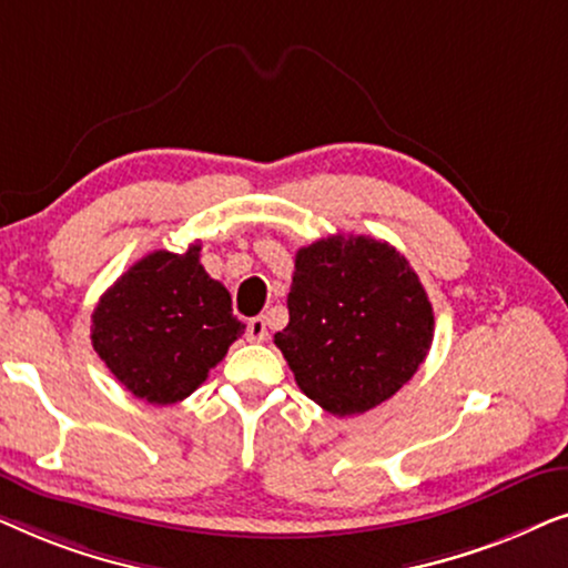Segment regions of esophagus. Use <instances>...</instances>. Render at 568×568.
Listing matches in <instances>:
<instances>
[{
    "label": "esophagus",
    "mask_w": 568,
    "mask_h": 568,
    "mask_svg": "<svg viewBox=\"0 0 568 568\" xmlns=\"http://www.w3.org/2000/svg\"><path fill=\"white\" fill-rule=\"evenodd\" d=\"M266 317H253V321L247 323V338H251L253 344H261V341H266Z\"/></svg>",
    "instance_id": "esophagus-1"
}]
</instances>
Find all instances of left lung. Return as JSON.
<instances>
[{
    "mask_svg": "<svg viewBox=\"0 0 568 568\" xmlns=\"http://www.w3.org/2000/svg\"><path fill=\"white\" fill-rule=\"evenodd\" d=\"M290 323L276 333L300 390L333 416L393 398L429 354L434 313L408 261L383 240L331 235L294 258Z\"/></svg>",
    "mask_w": 568,
    "mask_h": 568,
    "instance_id": "left-lung-1",
    "label": "left lung"
}]
</instances>
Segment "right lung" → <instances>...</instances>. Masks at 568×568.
Segmentation results:
<instances>
[{
	"instance_id": "1",
	"label": "right lung",
	"mask_w": 568,
	"mask_h": 568,
	"mask_svg": "<svg viewBox=\"0 0 568 568\" xmlns=\"http://www.w3.org/2000/svg\"><path fill=\"white\" fill-rule=\"evenodd\" d=\"M199 253L193 243L185 253L144 255L92 313V348L129 393L154 406L189 398L245 331Z\"/></svg>"
}]
</instances>
